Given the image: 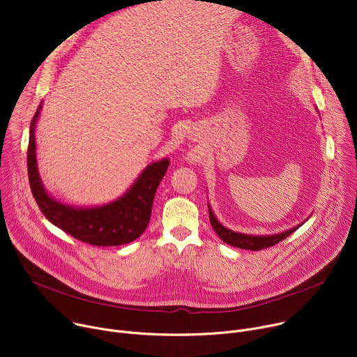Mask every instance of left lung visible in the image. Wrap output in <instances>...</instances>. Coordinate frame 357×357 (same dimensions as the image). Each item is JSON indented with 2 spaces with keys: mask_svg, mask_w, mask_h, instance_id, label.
<instances>
[{
  "mask_svg": "<svg viewBox=\"0 0 357 357\" xmlns=\"http://www.w3.org/2000/svg\"><path fill=\"white\" fill-rule=\"evenodd\" d=\"M209 219H211V225L213 227V230L216 231V234L229 245L237 247V248H244V250H251V251H259L263 248H268L273 247L275 244H278L280 241H282L284 238H287L291 233H294L299 226L289 229L284 233L275 234V236H247V234H241V233H236L231 231L229 229H226L225 226H222L218 219L215 218V215L212 213V209L209 208Z\"/></svg>",
  "mask_w": 357,
  "mask_h": 357,
  "instance_id": "obj_1",
  "label": "left lung"
}]
</instances>
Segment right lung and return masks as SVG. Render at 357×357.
<instances>
[{"instance_id":"1","label":"right lung","mask_w":357,"mask_h":357,"mask_svg":"<svg viewBox=\"0 0 357 357\" xmlns=\"http://www.w3.org/2000/svg\"><path fill=\"white\" fill-rule=\"evenodd\" d=\"M38 107L29 127L28 178L32 195L45 218L83 243L91 245H121L138 238L146 229L151 218L152 202L160 182L169 167L168 160L148 165L134 186L116 202L91 209H73L50 197L39 179L35 154V123Z\"/></svg>"}]
</instances>
